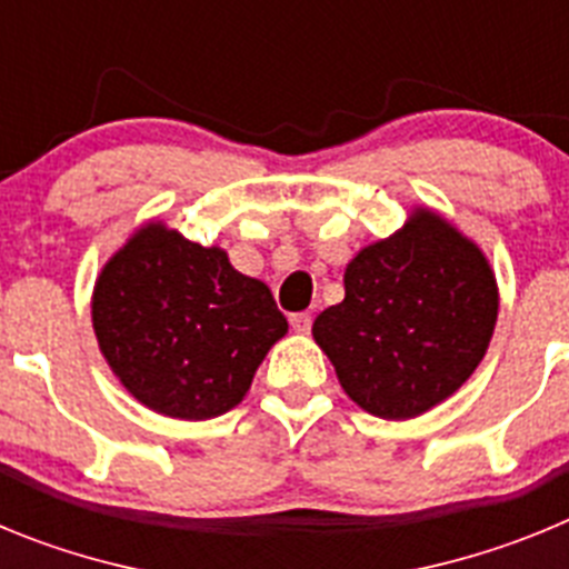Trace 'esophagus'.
Wrapping results in <instances>:
<instances>
[{"label": "esophagus", "mask_w": 569, "mask_h": 569, "mask_svg": "<svg viewBox=\"0 0 569 569\" xmlns=\"http://www.w3.org/2000/svg\"><path fill=\"white\" fill-rule=\"evenodd\" d=\"M290 328H293L296 333H310V328H313V316H310V313H293V316H290Z\"/></svg>", "instance_id": "esophagus-1"}]
</instances>
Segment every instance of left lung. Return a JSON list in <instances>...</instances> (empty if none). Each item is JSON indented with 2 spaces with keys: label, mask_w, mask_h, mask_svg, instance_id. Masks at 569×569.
<instances>
[{
  "label": "left lung",
  "mask_w": 569,
  "mask_h": 569,
  "mask_svg": "<svg viewBox=\"0 0 569 569\" xmlns=\"http://www.w3.org/2000/svg\"><path fill=\"white\" fill-rule=\"evenodd\" d=\"M499 290L470 239L416 210L405 230L361 250L345 301L313 321L345 393L381 419H413L453 396L485 359Z\"/></svg>",
  "instance_id": "1"
}]
</instances>
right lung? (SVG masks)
Listing matches in <instances>:
<instances>
[{"label":"right lung","instance_id":"1","mask_svg":"<svg viewBox=\"0 0 569 569\" xmlns=\"http://www.w3.org/2000/svg\"><path fill=\"white\" fill-rule=\"evenodd\" d=\"M93 330L144 407L202 421L244 399L288 319L268 284L233 270L224 250L148 224L104 264Z\"/></svg>","mask_w":569,"mask_h":569}]
</instances>
